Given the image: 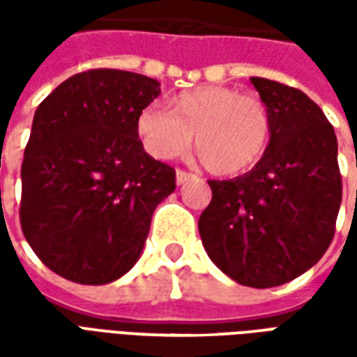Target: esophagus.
Here are the masks:
<instances>
[{
  "label": "esophagus",
  "instance_id": "1",
  "mask_svg": "<svg viewBox=\"0 0 357 357\" xmlns=\"http://www.w3.org/2000/svg\"><path fill=\"white\" fill-rule=\"evenodd\" d=\"M191 178H193V174H189V172H185V170L176 172V181H178V185L185 183V181H189Z\"/></svg>",
  "mask_w": 357,
  "mask_h": 357
}]
</instances>
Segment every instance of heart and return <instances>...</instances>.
<instances>
[{
    "label": "heart",
    "instance_id": "b5f03b06",
    "mask_svg": "<svg viewBox=\"0 0 357 357\" xmlns=\"http://www.w3.org/2000/svg\"><path fill=\"white\" fill-rule=\"evenodd\" d=\"M137 133L156 158H176L191 147L214 174L252 168L266 153L271 118L266 102L227 86H204L168 99V110L149 105L137 114Z\"/></svg>",
    "mask_w": 357,
    "mask_h": 357
}]
</instances>
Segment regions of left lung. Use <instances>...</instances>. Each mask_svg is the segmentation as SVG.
<instances>
[{
	"label": "left lung",
	"mask_w": 357,
	"mask_h": 357,
	"mask_svg": "<svg viewBox=\"0 0 357 357\" xmlns=\"http://www.w3.org/2000/svg\"><path fill=\"white\" fill-rule=\"evenodd\" d=\"M271 118V137L252 170L210 179L199 218L210 260L233 281L269 289L292 281L329 248L342 178L333 126L304 91L250 78Z\"/></svg>",
	"instance_id": "left-lung-1"
}]
</instances>
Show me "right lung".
I'll list each match as a JSON object with an SVG mask.
<instances>
[{
	"instance_id": "right-lung-1",
	"label": "right lung",
	"mask_w": 357,
	"mask_h": 357,
	"mask_svg": "<svg viewBox=\"0 0 357 357\" xmlns=\"http://www.w3.org/2000/svg\"><path fill=\"white\" fill-rule=\"evenodd\" d=\"M160 93L143 74L93 68L36 109L20 168V227L51 271L105 284L137 262L176 170L143 149L137 114Z\"/></svg>"
}]
</instances>
